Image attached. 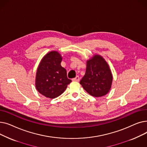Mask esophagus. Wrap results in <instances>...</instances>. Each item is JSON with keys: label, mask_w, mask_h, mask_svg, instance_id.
Segmentation results:
<instances>
[{"label": "esophagus", "mask_w": 147, "mask_h": 147, "mask_svg": "<svg viewBox=\"0 0 147 147\" xmlns=\"http://www.w3.org/2000/svg\"><path fill=\"white\" fill-rule=\"evenodd\" d=\"M72 80H73V81H76V82H79V81L80 80V78H79V76H77L75 78H74V79H72Z\"/></svg>", "instance_id": "esophagus-1"}]
</instances>
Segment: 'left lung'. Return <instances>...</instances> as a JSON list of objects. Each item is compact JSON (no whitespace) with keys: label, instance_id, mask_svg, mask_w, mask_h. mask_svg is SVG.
I'll return each mask as SVG.
<instances>
[{"label":"left lung","instance_id":"obj_1","mask_svg":"<svg viewBox=\"0 0 147 147\" xmlns=\"http://www.w3.org/2000/svg\"><path fill=\"white\" fill-rule=\"evenodd\" d=\"M113 76L110 67L100 55L87 61L86 70L80 84L89 94L95 97L105 95L110 90Z\"/></svg>","mask_w":147,"mask_h":147}]
</instances>
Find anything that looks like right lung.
Wrapping results in <instances>:
<instances>
[{"label": "right lung", "mask_w": 147, "mask_h": 147, "mask_svg": "<svg viewBox=\"0 0 147 147\" xmlns=\"http://www.w3.org/2000/svg\"><path fill=\"white\" fill-rule=\"evenodd\" d=\"M61 61L60 54L52 51L43 58L38 67L36 87L46 97L53 99L59 96L71 82L67 78L66 69L61 65Z\"/></svg>", "instance_id": "right-lung-1"}]
</instances>
